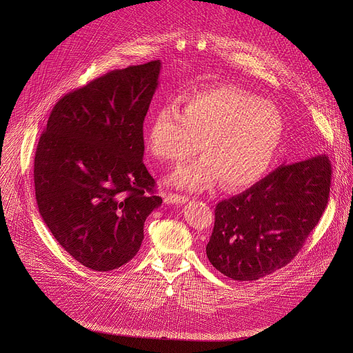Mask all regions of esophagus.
Wrapping results in <instances>:
<instances>
[{"label": "esophagus", "mask_w": 353, "mask_h": 353, "mask_svg": "<svg viewBox=\"0 0 353 353\" xmlns=\"http://www.w3.org/2000/svg\"><path fill=\"white\" fill-rule=\"evenodd\" d=\"M188 201L187 196L184 195H179V194H168L165 196V204H169V205H180V204H185Z\"/></svg>", "instance_id": "34e87169"}]
</instances>
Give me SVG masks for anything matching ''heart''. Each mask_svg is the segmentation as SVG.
Masks as SVG:
<instances>
[{
    "mask_svg": "<svg viewBox=\"0 0 353 353\" xmlns=\"http://www.w3.org/2000/svg\"><path fill=\"white\" fill-rule=\"evenodd\" d=\"M283 138L279 112L254 94L219 86L187 94L180 106L158 109L149 123L146 143L158 161L184 165L170 183L188 191H203L222 180L228 188L260 181L272 166Z\"/></svg>",
    "mask_w": 353,
    "mask_h": 353,
    "instance_id": "heart-1",
    "label": "heart"
}]
</instances>
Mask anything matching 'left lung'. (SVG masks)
Returning a JSON list of instances; mask_svg holds the SVG:
<instances>
[{"label":"left lung","instance_id":"8db88e82","mask_svg":"<svg viewBox=\"0 0 353 353\" xmlns=\"http://www.w3.org/2000/svg\"><path fill=\"white\" fill-rule=\"evenodd\" d=\"M331 163L317 155L281 165L215 208L210 263L234 281H256L285 267L317 226L328 203Z\"/></svg>","mask_w":353,"mask_h":353}]
</instances>
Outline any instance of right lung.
<instances>
[{"instance_id":"obj_1","label":"right lung","mask_w":353,"mask_h":353,"mask_svg":"<svg viewBox=\"0 0 353 353\" xmlns=\"http://www.w3.org/2000/svg\"><path fill=\"white\" fill-rule=\"evenodd\" d=\"M161 60L112 71L60 99L34 157L37 208L59 244L93 271L138 253L162 204L142 162L143 120Z\"/></svg>"}]
</instances>
